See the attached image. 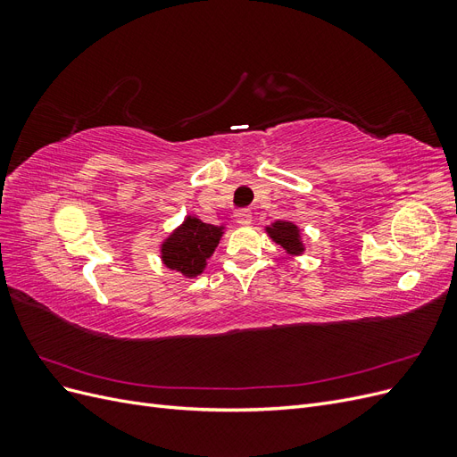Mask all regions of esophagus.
Here are the masks:
<instances>
[{"mask_svg":"<svg viewBox=\"0 0 457 457\" xmlns=\"http://www.w3.org/2000/svg\"><path fill=\"white\" fill-rule=\"evenodd\" d=\"M234 220H237L240 227H247L252 223V212L250 210H240V212L234 213Z\"/></svg>","mask_w":457,"mask_h":457,"instance_id":"esophagus-1","label":"esophagus"}]
</instances>
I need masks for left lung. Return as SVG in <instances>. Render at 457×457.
<instances>
[{"label":"left lung","mask_w":457,"mask_h":457,"mask_svg":"<svg viewBox=\"0 0 457 457\" xmlns=\"http://www.w3.org/2000/svg\"><path fill=\"white\" fill-rule=\"evenodd\" d=\"M265 232L269 234V238L276 245H280L289 257H299L305 253L303 232L295 223H292V220H274L272 225L265 227Z\"/></svg>","instance_id":"left-lung-1"}]
</instances>
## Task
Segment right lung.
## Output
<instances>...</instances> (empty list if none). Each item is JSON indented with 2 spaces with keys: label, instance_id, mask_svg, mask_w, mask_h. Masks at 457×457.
Here are the masks:
<instances>
[{
  "label": "right lung",
  "instance_id": "add662e5",
  "mask_svg": "<svg viewBox=\"0 0 457 457\" xmlns=\"http://www.w3.org/2000/svg\"><path fill=\"white\" fill-rule=\"evenodd\" d=\"M225 225H210L195 215H187L160 244L162 265L185 278H196L207 267V259L225 234Z\"/></svg>",
  "mask_w": 457,
  "mask_h": 457
}]
</instances>
